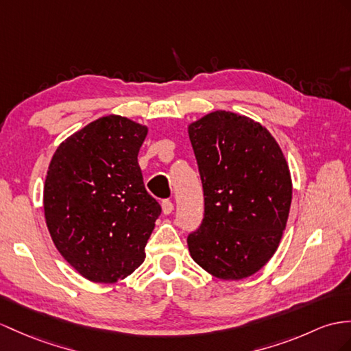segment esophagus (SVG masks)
I'll return each mask as SVG.
<instances>
[{
	"label": "esophagus",
	"mask_w": 351,
	"mask_h": 351,
	"mask_svg": "<svg viewBox=\"0 0 351 351\" xmlns=\"http://www.w3.org/2000/svg\"><path fill=\"white\" fill-rule=\"evenodd\" d=\"M173 210H174V204L173 202H171L169 199L162 201V211H164V215H171V213H173Z\"/></svg>",
	"instance_id": "34e87169"
}]
</instances>
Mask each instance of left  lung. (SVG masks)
Wrapping results in <instances>:
<instances>
[{"instance_id": "1", "label": "left lung", "mask_w": 351, "mask_h": 351, "mask_svg": "<svg viewBox=\"0 0 351 351\" xmlns=\"http://www.w3.org/2000/svg\"><path fill=\"white\" fill-rule=\"evenodd\" d=\"M204 191V219L187 237L211 276L241 280L276 253L292 202V178L277 141L252 119L217 110L189 125Z\"/></svg>"}]
</instances>
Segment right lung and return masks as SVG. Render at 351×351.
Listing matches in <instances>:
<instances>
[{"label":"right lung","instance_id":"1","mask_svg":"<svg viewBox=\"0 0 351 351\" xmlns=\"http://www.w3.org/2000/svg\"><path fill=\"white\" fill-rule=\"evenodd\" d=\"M146 135V126L110 114L68 136L50 160L43 198L50 237L95 283H116L140 267L160 216L138 165Z\"/></svg>","mask_w":351,"mask_h":351}]
</instances>
